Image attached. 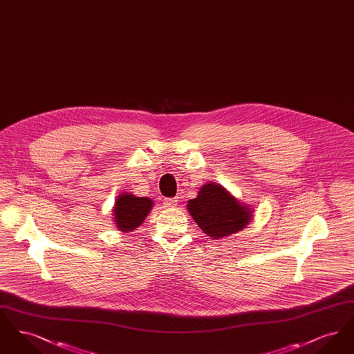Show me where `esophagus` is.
<instances>
[{
    "mask_svg": "<svg viewBox=\"0 0 354 354\" xmlns=\"http://www.w3.org/2000/svg\"><path fill=\"white\" fill-rule=\"evenodd\" d=\"M178 203V198H169V199H165L163 204L167 207V208H174Z\"/></svg>",
    "mask_w": 354,
    "mask_h": 354,
    "instance_id": "34e87169",
    "label": "esophagus"
}]
</instances>
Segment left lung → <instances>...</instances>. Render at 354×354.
<instances>
[{
    "mask_svg": "<svg viewBox=\"0 0 354 354\" xmlns=\"http://www.w3.org/2000/svg\"><path fill=\"white\" fill-rule=\"evenodd\" d=\"M188 212L205 235L220 239L241 231L252 218V209L239 202L223 185H203L195 199L188 201Z\"/></svg>",
    "mask_w": 354,
    "mask_h": 354,
    "instance_id": "8db88e82",
    "label": "left lung"
}]
</instances>
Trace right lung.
<instances>
[{
  "instance_id": "obj_1",
  "label": "right lung",
  "mask_w": 354,
  "mask_h": 354,
  "mask_svg": "<svg viewBox=\"0 0 354 354\" xmlns=\"http://www.w3.org/2000/svg\"><path fill=\"white\" fill-rule=\"evenodd\" d=\"M152 205L150 198H138L129 192L120 194L113 209L117 228L122 232L134 231L150 214Z\"/></svg>"
}]
</instances>
